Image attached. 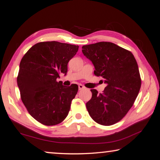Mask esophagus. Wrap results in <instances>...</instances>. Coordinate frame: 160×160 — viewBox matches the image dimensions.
I'll return each mask as SVG.
<instances>
[{
    "mask_svg": "<svg viewBox=\"0 0 160 160\" xmlns=\"http://www.w3.org/2000/svg\"><path fill=\"white\" fill-rule=\"evenodd\" d=\"M84 88H85V87H84L83 85H82V84H79V85H78V89H79V90H82Z\"/></svg>",
    "mask_w": 160,
    "mask_h": 160,
    "instance_id": "1",
    "label": "esophagus"
}]
</instances>
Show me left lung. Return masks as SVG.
Instances as JSON below:
<instances>
[{"instance_id":"left-lung-1","label":"left lung","mask_w":160,"mask_h":160,"mask_svg":"<svg viewBox=\"0 0 160 160\" xmlns=\"http://www.w3.org/2000/svg\"><path fill=\"white\" fill-rule=\"evenodd\" d=\"M82 51L94 66V74L107 84L102 93L91 90L87 111L96 123L111 126L126 116L138 96L142 80L137 61L130 51L112 42L83 46Z\"/></svg>"}]
</instances>
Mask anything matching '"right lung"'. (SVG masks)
Returning a JSON list of instances; mask_svg holds the SVG:
<instances>
[{
    "label": "right lung",
    "instance_id": "right-lung-1",
    "mask_svg": "<svg viewBox=\"0 0 160 160\" xmlns=\"http://www.w3.org/2000/svg\"><path fill=\"white\" fill-rule=\"evenodd\" d=\"M79 46L58 42L37 43L22 58L17 84L22 102L32 117L45 126L60 123L67 117L78 86L58 82Z\"/></svg>",
    "mask_w": 160,
    "mask_h": 160
}]
</instances>
